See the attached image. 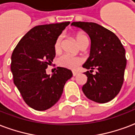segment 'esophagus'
<instances>
[{
  "label": "esophagus",
  "instance_id": "esophagus-1",
  "mask_svg": "<svg viewBox=\"0 0 135 135\" xmlns=\"http://www.w3.org/2000/svg\"><path fill=\"white\" fill-rule=\"evenodd\" d=\"M78 74V72L73 71V76H76Z\"/></svg>",
  "mask_w": 135,
  "mask_h": 135
}]
</instances>
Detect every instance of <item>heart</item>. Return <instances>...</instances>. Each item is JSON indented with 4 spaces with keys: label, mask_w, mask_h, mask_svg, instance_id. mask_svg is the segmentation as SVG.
Listing matches in <instances>:
<instances>
[{
    "label": "heart",
    "mask_w": 135,
    "mask_h": 135,
    "mask_svg": "<svg viewBox=\"0 0 135 135\" xmlns=\"http://www.w3.org/2000/svg\"><path fill=\"white\" fill-rule=\"evenodd\" d=\"M76 40L78 43L80 45L84 40L88 39V37L86 36L84 33L79 32L76 34L75 36ZM62 36H58V38L56 39L55 43V52H58L61 50V45H62ZM83 60L80 57H75V56L70 55H64L59 59V65L61 67H63L65 68L70 69V70H75L78 68V67L79 66L80 64L82 63Z\"/></svg>",
    "instance_id": "1"
}]
</instances>
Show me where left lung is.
<instances>
[{
	"label": "left lung",
	"mask_w": 135,
	"mask_h": 135,
	"mask_svg": "<svg viewBox=\"0 0 135 135\" xmlns=\"http://www.w3.org/2000/svg\"><path fill=\"white\" fill-rule=\"evenodd\" d=\"M72 26L85 31L90 39V56L83 67L87 82L82 90L85 96L97 103H107L114 99L122 86L127 65L125 50L117 35L93 22H73ZM94 69L96 74H90Z\"/></svg>",
	"instance_id": "left-lung-1"
}]
</instances>
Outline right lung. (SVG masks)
I'll use <instances>...</instances> for the list:
<instances>
[{
    "instance_id": "right-lung-1",
    "label": "right lung",
    "mask_w": 135,
    "mask_h": 135,
    "mask_svg": "<svg viewBox=\"0 0 135 135\" xmlns=\"http://www.w3.org/2000/svg\"><path fill=\"white\" fill-rule=\"evenodd\" d=\"M70 21L34 26L22 37L11 55L13 83L26 104L37 111L50 109L60 99L70 70L57 67L50 76L48 65L55 57V43Z\"/></svg>"
}]
</instances>
